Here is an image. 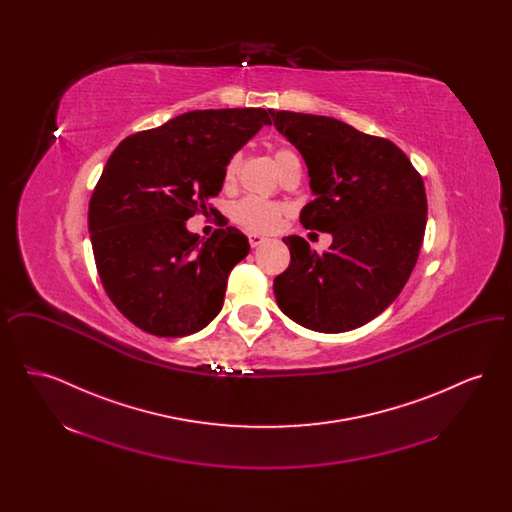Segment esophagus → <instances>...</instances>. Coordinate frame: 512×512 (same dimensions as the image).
I'll use <instances>...</instances> for the list:
<instances>
[{
	"label": "esophagus",
	"instance_id": "obj_1",
	"mask_svg": "<svg viewBox=\"0 0 512 512\" xmlns=\"http://www.w3.org/2000/svg\"><path fill=\"white\" fill-rule=\"evenodd\" d=\"M265 242H267V238L257 236V234H249V245L251 247H259V245H263Z\"/></svg>",
	"mask_w": 512,
	"mask_h": 512
}]
</instances>
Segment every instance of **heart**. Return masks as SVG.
<instances>
[{
    "label": "heart",
    "mask_w": 512,
    "mask_h": 512,
    "mask_svg": "<svg viewBox=\"0 0 512 512\" xmlns=\"http://www.w3.org/2000/svg\"><path fill=\"white\" fill-rule=\"evenodd\" d=\"M274 161H276L278 169L282 171L290 163L299 161V159L292 149L280 147L274 153ZM238 169H240V157H232L224 167V182L226 184L234 182ZM232 217L249 232L267 234V232L276 230L280 217H282V205L263 199V197H257V195H247L232 207Z\"/></svg>",
    "instance_id": "b5f03b06"
}]
</instances>
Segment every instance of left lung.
Here are the masks:
<instances>
[{
  "label": "left lung",
  "instance_id": "left-lung-1",
  "mask_svg": "<svg viewBox=\"0 0 512 512\" xmlns=\"http://www.w3.org/2000/svg\"><path fill=\"white\" fill-rule=\"evenodd\" d=\"M270 117L309 171L315 199L303 207L301 224L332 234L324 253L299 236L284 238L292 261L274 278L276 303L315 332L361 328L390 307L413 272L426 230L424 182L386 138L332 117Z\"/></svg>",
  "mask_w": 512,
  "mask_h": 512
}]
</instances>
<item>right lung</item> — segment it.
I'll use <instances>...</instances> for the list:
<instances>
[{"label": "right lung", "mask_w": 512, "mask_h": 512, "mask_svg": "<svg viewBox=\"0 0 512 512\" xmlns=\"http://www.w3.org/2000/svg\"><path fill=\"white\" fill-rule=\"evenodd\" d=\"M270 111H190L111 153L90 199V240L109 299L144 332L182 338L219 315L249 242L232 226L201 242L186 220L207 213L226 163L270 124Z\"/></svg>", "instance_id": "obj_1"}]
</instances>
